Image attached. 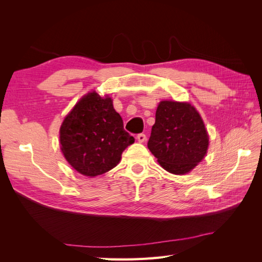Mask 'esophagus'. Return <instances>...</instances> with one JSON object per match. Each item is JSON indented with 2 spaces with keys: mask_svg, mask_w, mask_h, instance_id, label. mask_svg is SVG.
<instances>
[{
  "mask_svg": "<svg viewBox=\"0 0 262 262\" xmlns=\"http://www.w3.org/2000/svg\"><path fill=\"white\" fill-rule=\"evenodd\" d=\"M137 140L140 142V143H143V142H145V140H146V136L144 133H140V134H138Z\"/></svg>",
  "mask_w": 262,
  "mask_h": 262,
  "instance_id": "1",
  "label": "esophagus"
}]
</instances>
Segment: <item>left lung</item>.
<instances>
[{"instance_id":"obj_1","label":"left lung","mask_w":262,"mask_h":262,"mask_svg":"<svg viewBox=\"0 0 262 262\" xmlns=\"http://www.w3.org/2000/svg\"><path fill=\"white\" fill-rule=\"evenodd\" d=\"M209 136L196 109L188 102L163 100L147 147L157 162L175 175L192 170L207 154Z\"/></svg>"}]
</instances>
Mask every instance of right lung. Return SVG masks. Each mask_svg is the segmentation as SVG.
<instances>
[{
	"mask_svg": "<svg viewBox=\"0 0 262 262\" xmlns=\"http://www.w3.org/2000/svg\"><path fill=\"white\" fill-rule=\"evenodd\" d=\"M133 142L114 109L113 99L100 97L96 92L78 100L60 128L63 155L76 171L87 177L116 167L123 150Z\"/></svg>",
	"mask_w": 262,
	"mask_h": 262,
	"instance_id": "right-lung-1",
	"label": "right lung"
}]
</instances>
